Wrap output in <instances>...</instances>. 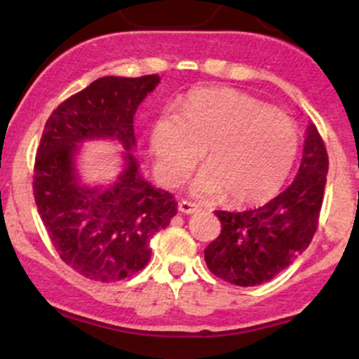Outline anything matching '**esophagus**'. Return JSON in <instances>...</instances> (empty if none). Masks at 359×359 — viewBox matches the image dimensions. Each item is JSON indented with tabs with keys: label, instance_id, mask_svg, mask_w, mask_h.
Segmentation results:
<instances>
[{
	"label": "esophagus",
	"instance_id": "obj_1",
	"mask_svg": "<svg viewBox=\"0 0 359 359\" xmlns=\"http://www.w3.org/2000/svg\"><path fill=\"white\" fill-rule=\"evenodd\" d=\"M199 209V205L196 203H191V201H180L179 203V211L184 214H194Z\"/></svg>",
	"mask_w": 359,
	"mask_h": 359
}]
</instances>
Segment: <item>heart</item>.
<instances>
[{"label": "heart", "mask_w": 359, "mask_h": 359, "mask_svg": "<svg viewBox=\"0 0 359 359\" xmlns=\"http://www.w3.org/2000/svg\"><path fill=\"white\" fill-rule=\"evenodd\" d=\"M160 175L177 185L203 158L208 168L192 192L214 197L226 192L236 204L270 199L287 179L299 151L294 119L233 89L189 94L182 118L162 114L151 130Z\"/></svg>", "instance_id": "b5f03b06"}]
</instances>
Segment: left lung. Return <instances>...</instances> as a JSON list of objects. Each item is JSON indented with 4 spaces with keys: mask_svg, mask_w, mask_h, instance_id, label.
Wrapping results in <instances>:
<instances>
[{
    "mask_svg": "<svg viewBox=\"0 0 359 359\" xmlns=\"http://www.w3.org/2000/svg\"><path fill=\"white\" fill-rule=\"evenodd\" d=\"M327 168L323 138L309 125L297 177L285 191L257 209L214 212L221 233L204 250L208 269L233 285L255 287L294 263L317 231Z\"/></svg>",
    "mask_w": 359,
    "mask_h": 359,
    "instance_id": "8db88e82",
    "label": "left lung"
}]
</instances>
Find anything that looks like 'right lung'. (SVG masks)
<instances>
[{"label": "right lung", "instance_id": "add662e5", "mask_svg": "<svg viewBox=\"0 0 359 359\" xmlns=\"http://www.w3.org/2000/svg\"><path fill=\"white\" fill-rule=\"evenodd\" d=\"M160 82L142 77H101L57 106L45 123L34 168L35 204L53 248L65 265L94 282H118L148 265L150 240L177 214L170 192L138 172L133 116ZM116 137L126 147V170L109 188L76 182V143Z\"/></svg>", "mask_w": 359, "mask_h": 359}]
</instances>
